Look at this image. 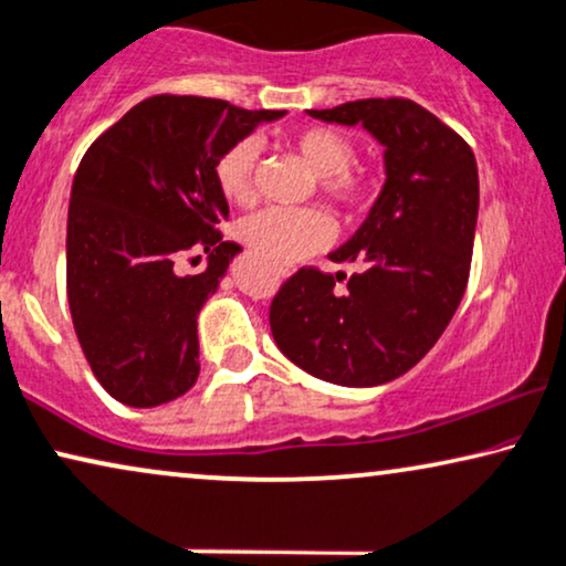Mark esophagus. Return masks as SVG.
<instances>
[{"label": "esophagus", "instance_id": "34e87169", "mask_svg": "<svg viewBox=\"0 0 566 566\" xmlns=\"http://www.w3.org/2000/svg\"><path fill=\"white\" fill-rule=\"evenodd\" d=\"M282 276H287V271H282Z\"/></svg>", "mask_w": 566, "mask_h": 566}]
</instances>
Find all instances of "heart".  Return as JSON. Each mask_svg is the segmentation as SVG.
I'll return each mask as SVG.
<instances>
[{
  "mask_svg": "<svg viewBox=\"0 0 566 566\" xmlns=\"http://www.w3.org/2000/svg\"><path fill=\"white\" fill-rule=\"evenodd\" d=\"M292 148L321 177V190L342 206H357L366 198V180L357 171L355 143L334 127L307 125L292 133ZM255 167H259V143L245 138L217 161V182L227 200L238 206L253 203L255 198ZM240 238L263 259L282 263H297L328 245L332 221L313 209H266L253 213L240 224Z\"/></svg>",
  "mask_w": 566,
  "mask_h": 566,
  "instance_id": "b5f03b06",
  "label": "heart"
}]
</instances>
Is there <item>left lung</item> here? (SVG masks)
I'll use <instances>...</instances> for the list:
<instances>
[{"instance_id": "8db88e82", "label": "left lung", "mask_w": 566, "mask_h": 566, "mask_svg": "<svg viewBox=\"0 0 566 566\" xmlns=\"http://www.w3.org/2000/svg\"><path fill=\"white\" fill-rule=\"evenodd\" d=\"M307 114L366 127L384 146L386 182L360 230L328 255L363 263L347 290H336L342 271L300 269L271 300V334L321 381L389 384L439 342L468 287L481 200L473 148L410 98Z\"/></svg>"}]
</instances>
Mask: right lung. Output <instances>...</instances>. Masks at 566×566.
I'll use <instances>...</instances> for the list:
<instances>
[{
    "mask_svg": "<svg viewBox=\"0 0 566 566\" xmlns=\"http://www.w3.org/2000/svg\"><path fill=\"white\" fill-rule=\"evenodd\" d=\"M284 109L151 96L98 135L67 211V300L85 360L117 402L156 407L198 381V313L234 255L217 161ZM206 252L200 275L182 260Z\"/></svg>",
    "mask_w": 566,
    "mask_h": 566,
    "instance_id": "1",
    "label": "right lung"
}]
</instances>
